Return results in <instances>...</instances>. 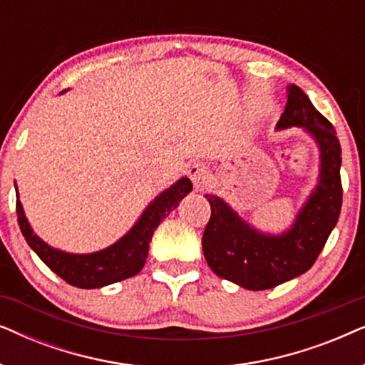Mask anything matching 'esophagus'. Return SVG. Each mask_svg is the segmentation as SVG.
Returning a JSON list of instances; mask_svg holds the SVG:
<instances>
[{
	"mask_svg": "<svg viewBox=\"0 0 365 365\" xmlns=\"http://www.w3.org/2000/svg\"><path fill=\"white\" fill-rule=\"evenodd\" d=\"M189 178H191L194 187H196V191H204V189L207 187L209 171H207V168L204 166V164H201V163L192 164V166L189 168Z\"/></svg>",
	"mask_w": 365,
	"mask_h": 365,
	"instance_id": "obj_1",
	"label": "esophagus"
}]
</instances>
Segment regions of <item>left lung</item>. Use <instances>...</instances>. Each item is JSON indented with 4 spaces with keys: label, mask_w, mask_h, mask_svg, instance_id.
Returning a JSON list of instances; mask_svg holds the SVG:
<instances>
[{
    "label": "left lung",
    "mask_w": 365,
    "mask_h": 365,
    "mask_svg": "<svg viewBox=\"0 0 365 365\" xmlns=\"http://www.w3.org/2000/svg\"><path fill=\"white\" fill-rule=\"evenodd\" d=\"M287 103L276 129L299 128L319 149V174L292 226L264 232L239 216L222 197L206 194L211 219L202 234V251L216 276L249 291H264L301 276L316 262L342 206L341 144L336 129L296 84L287 86Z\"/></svg>",
    "instance_id": "obj_1"
}]
</instances>
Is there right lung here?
<instances>
[{"label":"right lung","mask_w":365,"mask_h":365,"mask_svg":"<svg viewBox=\"0 0 365 365\" xmlns=\"http://www.w3.org/2000/svg\"><path fill=\"white\" fill-rule=\"evenodd\" d=\"M14 189H16L19 229H21L29 247L54 274H58L68 284L79 289H98L124 281L141 271L146 264L149 242H151L154 231L163 219L179 206L181 199L192 191V182L186 176L178 179L173 186L164 189L148 204L134 226L123 237H119L116 242L101 251L88 254L61 251V249L49 246L38 234H34L31 224L24 216L16 182H14Z\"/></svg>","instance_id":"obj_1"}]
</instances>
